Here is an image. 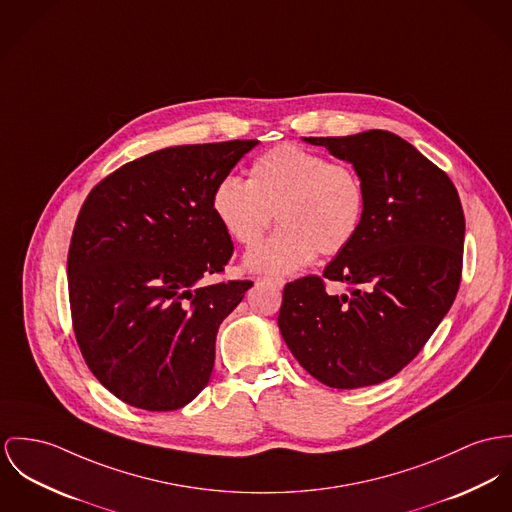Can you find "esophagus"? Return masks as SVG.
I'll return each mask as SVG.
<instances>
[{
	"mask_svg": "<svg viewBox=\"0 0 512 512\" xmlns=\"http://www.w3.org/2000/svg\"><path fill=\"white\" fill-rule=\"evenodd\" d=\"M261 282L263 284H269V286H273L276 290H282V286H284V280L282 278H271V276H265V278H261Z\"/></svg>",
	"mask_w": 512,
	"mask_h": 512,
	"instance_id": "34e87169",
	"label": "esophagus"
}]
</instances>
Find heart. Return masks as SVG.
I'll use <instances>...</instances> for the list:
<instances>
[{
    "label": "heart",
    "mask_w": 512,
    "mask_h": 512,
    "mask_svg": "<svg viewBox=\"0 0 512 512\" xmlns=\"http://www.w3.org/2000/svg\"><path fill=\"white\" fill-rule=\"evenodd\" d=\"M212 212L224 232L253 247L276 220L282 224L245 257L263 275H288L317 257L337 255L353 241L366 208L360 175L298 144H282L255 159L249 181L226 175L212 191Z\"/></svg>",
    "instance_id": "b5f03b06"
}]
</instances>
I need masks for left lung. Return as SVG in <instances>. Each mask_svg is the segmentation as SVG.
I'll use <instances>...</instances> for the list:
<instances>
[{
  "label": "left lung",
  "mask_w": 512,
  "mask_h": 512,
  "mask_svg": "<svg viewBox=\"0 0 512 512\" xmlns=\"http://www.w3.org/2000/svg\"><path fill=\"white\" fill-rule=\"evenodd\" d=\"M353 165L366 208L360 230L319 276L288 282L280 335L315 380L354 390L407 366L448 314L462 276L466 220L450 177L388 130L304 138Z\"/></svg>",
  "instance_id": "8db88e82"
}]
</instances>
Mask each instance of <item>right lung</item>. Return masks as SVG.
I'll list each match as a JSON object with an SVG mask.
<instances>
[{"instance_id": "obj_1", "label": "right lung", "mask_w": 512, "mask_h": 512, "mask_svg": "<svg viewBox=\"0 0 512 512\" xmlns=\"http://www.w3.org/2000/svg\"><path fill=\"white\" fill-rule=\"evenodd\" d=\"M257 144L148 154L103 179L79 210L68 253L76 339L95 378L132 407L181 409L210 380L218 327L253 286L202 284L234 253L210 198Z\"/></svg>"}]
</instances>
